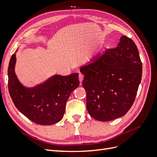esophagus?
I'll return each instance as SVG.
<instances>
[{
    "label": "esophagus",
    "instance_id": "34e87169",
    "mask_svg": "<svg viewBox=\"0 0 157 157\" xmlns=\"http://www.w3.org/2000/svg\"><path fill=\"white\" fill-rule=\"evenodd\" d=\"M83 75L82 74H79V83H80V85H82V83L83 81Z\"/></svg>",
    "mask_w": 157,
    "mask_h": 157
}]
</instances>
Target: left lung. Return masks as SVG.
I'll list each match as a JSON object with an SVG mask.
<instances>
[{
  "instance_id": "8db88e82",
  "label": "left lung",
  "mask_w": 157,
  "mask_h": 157,
  "mask_svg": "<svg viewBox=\"0 0 157 157\" xmlns=\"http://www.w3.org/2000/svg\"><path fill=\"white\" fill-rule=\"evenodd\" d=\"M91 61L80 67L88 113L100 121L122 117L133 104L142 78V62L135 42L123 36L117 47Z\"/></svg>"
}]
</instances>
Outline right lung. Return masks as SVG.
I'll list each match as a JSON object with an SVG mask.
<instances>
[{
	"mask_svg": "<svg viewBox=\"0 0 157 157\" xmlns=\"http://www.w3.org/2000/svg\"><path fill=\"white\" fill-rule=\"evenodd\" d=\"M16 59L14 54L8 68L9 91L16 107L36 124L50 125L59 122L65 113L71 93L79 86L78 74L54 75L36 86L26 87L15 74Z\"/></svg>",
	"mask_w": 157,
	"mask_h": 157,
	"instance_id": "obj_1",
	"label": "right lung"
}]
</instances>
